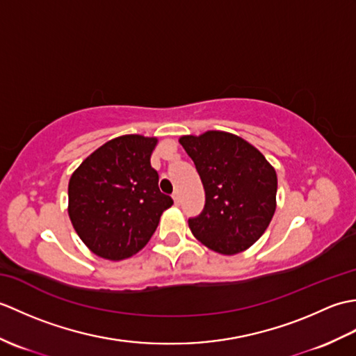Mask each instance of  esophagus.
<instances>
[{"mask_svg": "<svg viewBox=\"0 0 356 356\" xmlns=\"http://www.w3.org/2000/svg\"><path fill=\"white\" fill-rule=\"evenodd\" d=\"M172 200H174V203H176V205H179V203H180V194L177 191L172 194Z\"/></svg>", "mask_w": 356, "mask_h": 356, "instance_id": "esophagus-1", "label": "esophagus"}]
</instances>
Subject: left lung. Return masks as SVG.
<instances>
[{
  "label": "left lung",
  "instance_id": "8db88e82",
  "mask_svg": "<svg viewBox=\"0 0 356 356\" xmlns=\"http://www.w3.org/2000/svg\"><path fill=\"white\" fill-rule=\"evenodd\" d=\"M205 190V208L188 220L194 237L223 255L243 252L269 226L277 207V172L245 139L226 131L182 136Z\"/></svg>",
  "mask_w": 356,
  "mask_h": 356
}]
</instances>
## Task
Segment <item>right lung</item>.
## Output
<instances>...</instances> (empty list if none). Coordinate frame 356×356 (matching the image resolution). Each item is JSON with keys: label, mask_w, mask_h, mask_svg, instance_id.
Wrapping results in <instances>:
<instances>
[{"label": "right lung", "mask_w": 356, "mask_h": 356, "mask_svg": "<svg viewBox=\"0 0 356 356\" xmlns=\"http://www.w3.org/2000/svg\"><path fill=\"white\" fill-rule=\"evenodd\" d=\"M156 138L119 136L93 151L69 182V216L93 254L124 260L153 236L172 199L159 190L149 157Z\"/></svg>", "instance_id": "right-lung-1"}]
</instances>
